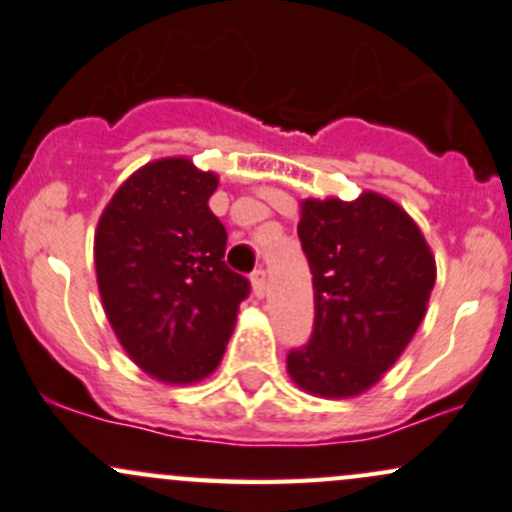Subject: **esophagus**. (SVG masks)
I'll list each match as a JSON object with an SVG mask.
<instances>
[{"label": "esophagus", "instance_id": "obj_1", "mask_svg": "<svg viewBox=\"0 0 512 512\" xmlns=\"http://www.w3.org/2000/svg\"><path fill=\"white\" fill-rule=\"evenodd\" d=\"M251 287H254V295L256 297L266 295L268 275H266V271H263V268H258V271H254V275H251Z\"/></svg>", "mask_w": 512, "mask_h": 512}]
</instances>
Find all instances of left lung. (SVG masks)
Returning a JSON list of instances; mask_svg holds the SVG:
<instances>
[{
    "label": "left lung",
    "instance_id": "1",
    "mask_svg": "<svg viewBox=\"0 0 512 512\" xmlns=\"http://www.w3.org/2000/svg\"><path fill=\"white\" fill-rule=\"evenodd\" d=\"M312 268L314 331L287 355L302 392L350 399L382 380L426 317L435 256L416 222L387 195L307 198L297 225Z\"/></svg>",
    "mask_w": 512,
    "mask_h": 512
}]
</instances>
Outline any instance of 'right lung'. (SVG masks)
Instances as JSON below:
<instances>
[{
	"instance_id": "1",
	"label": "right lung",
	"mask_w": 512,
	"mask_h": 512,
	"mask_svg": "<svg viewBox=\"0 0 512 512\" xmlns=\"http://www.w3.org/2000/svg\"><path fill=\"white\" fill-rule=\"evenodd\" d=\"M217 183L188 157L154 159L113 193L94 234L111 329L132 363L166 384L217 370L249 295V280L227 268V232L208 208Z\"/></svg>"
}]
</instances>
